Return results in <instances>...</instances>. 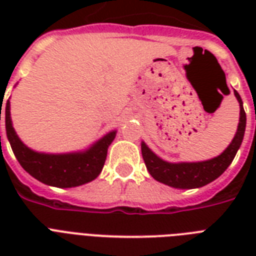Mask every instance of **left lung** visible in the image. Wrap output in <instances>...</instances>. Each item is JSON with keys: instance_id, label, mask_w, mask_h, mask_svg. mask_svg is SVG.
<instances>
[{"instance_id": "obj_1", "label": "left lung", "mask_w": 256, "mask_h": 256, "mask_svg": "<svg viewBox=\"0 0 256 256\" xmlns=\"http://www.w3.org/2000/svg\"><path fill=\"white\" fill-rule=\"evenodd\" d=\"M234 94L239 102L240 116H239L236 134L231 140V144L227 146L226 150L220 156L208 160L171 164L154 154L148 148V144L142 142L140 144L142 156H144V164L152 178L158 182L168 184V186L174 187V188H198V187L206 186L210 182L215 180L226 171L242 144L244 130H246V112L243 108L242 98L236 90H234Z\"/></svg>"}]
</instances>
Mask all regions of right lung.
Instances as JSON below:
<instances>
[{"label":"right lung","mask_w":256,"mask_h":256,"mask_svg":"<svg viewBox=\"0 0 256 256\" xmlns=\"http://www.w3.org/2000/svg\"><path fill=\"white\" fill-rule=\"evenodd\" d=\"M0 108V120H1ZM6 136L12 150L24 170L40 182L54 187H77L92 182L104 168L108 148L116 136V130L108 132L84 152L66 154H46L28 148L14 130L10 118V100L5 108Z\"/></svg>","instance_id":"1"}]
</instances>
